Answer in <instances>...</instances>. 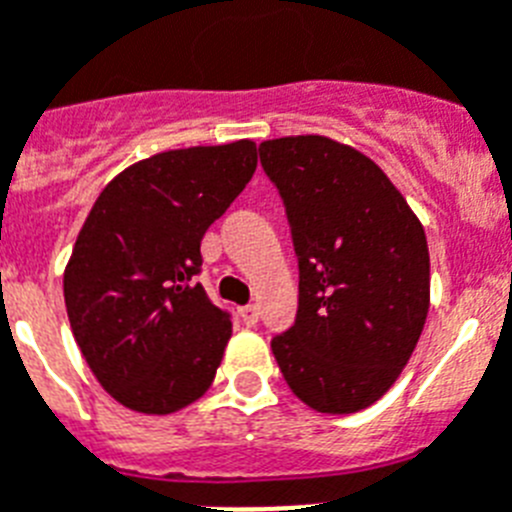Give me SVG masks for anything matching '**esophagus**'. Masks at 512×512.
<instances>
[{
  "mask_svg": "<svg viewBox=\"0 0 512 512\" xmlns=\"http://www.w3.org/2000/svg\"><path fill=\"white\" fill-rule=\"evenodd\" d=\"M240 316H243V322H246L248 327H253V324L259 322V306H243L240 308Z\"/></svg>",
  "mask_w": 512,
  "mask_h": 512,
  "instance_id": "obj_1",
  "label": "esophagus"
}]
</instances>
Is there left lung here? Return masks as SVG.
<instances>
[{
    "instance_id": "left-lung-1",
    "label": "left lung",
    "mask_w": 512,
    "mask_h": 512,
    "mask_svg": "<svg viewBox=\"0 0 512 512\" xmlns=\"http://www.w3.org/2000/svg\"><path fill=\"white\" fill-rule=\"evenodd\" d=\"M298 256V314L272 340L287 387L319 413H356L390 390L429 314L424 227L353 146L287 135L259 146Z\"/></svg>"
}]
</instances>
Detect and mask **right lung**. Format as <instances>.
Instances as JSON below:
<instances>
[{
	"mask_svg": "<svg viewBox=\"0 0 512 512\" xmlns=\"http://www.w3.org/2000/svg\"><path fill=\"white\" fill-rule=\"evenodd\" d=\"M253 172V141L162 151L88 211L65 266L67 319L88 369L130 411L167 416L214 382L232 322L196 282L201 240Z\"/></svg>",
	"mask_w": 512,
	"mask_h": 512,
	"instance_id": "obj_1",
	"label": "right lung"
}]
</instances>
